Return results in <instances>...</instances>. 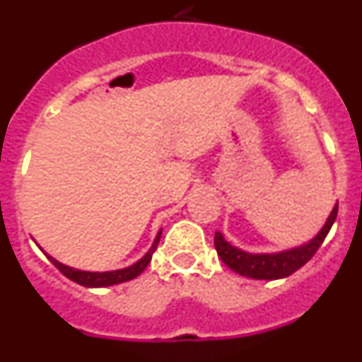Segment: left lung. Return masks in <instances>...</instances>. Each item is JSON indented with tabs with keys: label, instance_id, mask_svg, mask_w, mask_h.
Returning <instances> with one entry per match:
<instances>
[{
	"label": "left lung",
	"instance_id": "obj_1",
	"mask_svg": "<svg viewBox=\"0 0 362 362\" xmlns=\"http://www.w3.org/2000/svg\"><path fill=\"white\" fill-rule=\"evenodd\" d=\"M335 217H337V203L332 209L322 228L308 243L293 246L288 250L274 252V254H250V252L241 250V248L226 241L221 232H216L214 245H216L221 261L228 268H232L233 272H238L239 276L267 281L283 279V277L292 276L293 272L299 270L303 264H306L313 257V254L319 250V246L322 245L325 238L330 232Z\"/></svg>",
	"mask_w": 362,
	"mask_h": 362
}]
</instances>
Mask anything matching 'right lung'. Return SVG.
<instances>
[{
	"label": "right lung",
	"instance_id": "add662e5",
	"mask_svg": "<svg viewBox=\"0 0 362 362\" xmlns=\"http://www.w3.org/2000/svg\"><path fill=\"white\" fill-rule=\"evenodd\" d=\"M161 232L163 230H159L158 235H156V239H153L152 246L148 248V252H146V254L143 255L139 261H136V263L130 264V267H127V268H119V270H110V272L78 270V268L66 267V264L59 263V261H57V259H54L52 255H49V254H45V255L49 257V261L57 268V270L62 272L63 276L69 277V279L74 281V283L81 284V286H86V288H103V286H112V284L124 283V281H130V279H134V277L139 276V274H141V272L148 267L150 259H152V254L156 252L159 239H161ZM41 250H43V248H41Z\"/></svg>",
	"mask_w": 362,
	"mask_h": 362
}]
</instances>
